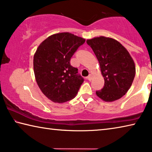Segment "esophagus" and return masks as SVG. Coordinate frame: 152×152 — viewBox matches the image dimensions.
Returning <instances> with one entry per match:
<instances>
[{
	"instance_id": "obj_1",
	"label": "esophagus",
	"mask_w": 152,
	"mask_h": 152,
	"mask_svg": "<svg viewBox=\"0 0 152 152\" xmlns=\"http://www.w3.org/2000/svg\"><path fill=\"white\" fill-rule=\"evenodd\" d=\"M87 79H88V80H90V81H91V80L92 79V74H89V75H88V77H87Z\"/></svg>"
}]
</instances>
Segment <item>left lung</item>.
Segmentation results:
<instances>
[{
  "label": "left lung",
  "instance_id": "1",
  "mask_svg": "<svg viewBox=\"0 0 152 152\" xmlns=\"http://www.w3.org/2000/svg\"><path fill=\"white\" fill-rule=\"evenodd\" d=\"M100 64L104 80L98 97L105 102L119 99L127 93L135 76V65L126 48L116 39L104 36L87 39Z\"/></svg>",
  "mask_w": 152,
  "mask_h": 152
}]
</instances>
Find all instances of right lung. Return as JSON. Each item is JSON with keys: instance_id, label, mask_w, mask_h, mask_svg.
<instances>
[{"instance_id": "1", "label": "right lung", "mask_w": 152, "mask_h": 152, "mask_svg": "<svg viewBox=\"0 0 152 152\" xmlns=\"http://www.w3.org/2000/svg\"><path fill=\"white\" fill-rule=\"evenodd\" d=\"M85 39L68 32L53 34L40 43L33 56L35 80L43 94L62 103L76 96L83 78L70 65L72 56Z\"/></svg>"}]
</instances>
